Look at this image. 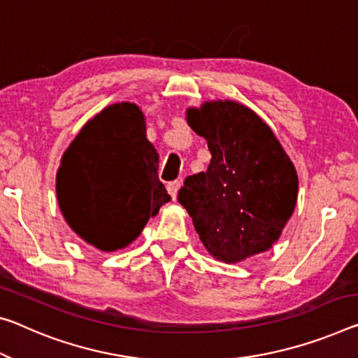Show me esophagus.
Wrapping results in <instances>:
<instances>
[{"mask_svg":"<svg viewBox=\"0 0 358 358\" xmlns=\"http://www.w3.org/2000/svg\"><path fill=\"white\" fill-rule=\"evenodd\" d=\"M180 186H181V181H178V180L170 181V183L167 185V192H169L170 197H172L173 201H175V197H177V192L180 189Z\"/></svg>","mask_w":358,"mask_h":358,"instance_id":"1","label":"esophagus"}]
</instances>
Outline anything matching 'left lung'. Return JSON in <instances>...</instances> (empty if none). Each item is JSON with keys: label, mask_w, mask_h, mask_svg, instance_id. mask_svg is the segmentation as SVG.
Wrapping results in <instances>:
<instances>
[{"label": "left lung", "mask_w": 358, "mask_h": 358, "mask_svg": "<svg viewBox=\"0 0 358 358\" xmlns=\"http://www.w3.org/2000/svg\"><path fill=\"white\" fill-rule=\"evenodd\" d=\"M186 115L212 155L207 172L186 177L178 191L202 243L224 263L269 250L296 206L290 157L272 130L236 101H210Z\"/></svg>", "instance_id": "left-lung-1"}]
</instances>
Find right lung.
Segmentation results:
<instances>
[{
  "instance_id": "right-lung-1",
  "label": "right lung",
  "mask_w": 358,
  "mask_h": 358,
  "mask_svg": "<svg viewBox=\"0 0 358 358\" xmlns=\"http://www.w3.org/2000/svg\"><path fill=\"white\" fill-rule=\"evenodd\" d=\"M157 161L137 105L100 111L68 146L57 172V197L70 228L99 250L127 247L170 201Z\"/></svg>"
}]
</instances>
